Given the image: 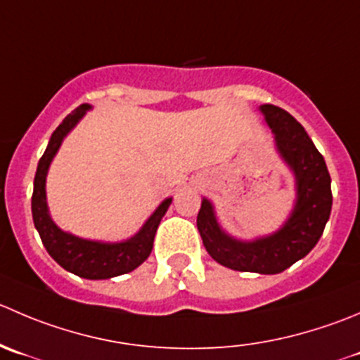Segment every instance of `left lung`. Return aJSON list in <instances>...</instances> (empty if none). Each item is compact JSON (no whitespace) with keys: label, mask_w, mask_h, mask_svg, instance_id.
<instances>
[{"label":"left lung","mask_w":360,"mask_h":360,"mask_svg":"<svg viewBox=\"0 0 360 360\" xmlns=\"http://www.w3.org/2000/svg\"><path fill=\"white\" fill-rule=\"evenodd\" d=\"M274 135V148L295 181V202L283 225L267 236L237 239L221 229L214 205L202 198L197 226L207 253L218 264L240 273L278 274L304 258L322 237L333 207L326 160L301 123L276 105H260Z\"/></svg>","instance_id":"left-lung-1"}]
</instances>
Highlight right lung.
I'll use <instances>...</instances> for the list:
<instances>
[{
	"label": "right lung",
	"mask_w": 360,
	"mask_h": 360,
	"mask_svg": "<svg viewBox=\"0 0 360 360\" xmlns=\"http://www.w3.org/2000/svg\"><path fill=\"white\" fill-rule=\"evenodd\" d=\"M91 109L93 107L89 103L79 105L63 120V123L51 135L47 149L38 162L37 174H34L31 212H33L34 229L40 233L45 250L63 269L80 278H86V280H109V278L131 273L151 255L156 229L165 216L169 205L172 204V197L165 198L155 209V212L146 219V223L135 236L124 240H117V243L84 239V237L65 232L56 225L49 212L47 191H45L49 167H51L54 156L58 155L66 135L86 116L87 110Z\"/></svg>",
	"instance_id": "add662e5"
}]
</instances>
